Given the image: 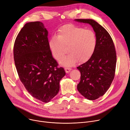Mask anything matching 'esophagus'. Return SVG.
I'll return each mask as SVG.
<instances>
[{
	"label": "esophagus",
	"mask_w": 130,
	"mask_h": 130,
	"mask_svg": "<svg viewBox=\"0 0 130 130\" xmlns=\"http://www.w3.org/2000/svg\"><path fill=\"white\" fill-rule=\"evenodd\" d=\"M71 70H72V69L70 68L65 67V72H66V73H70V72H71Z\"/></svg>",
	"instance_id": "obj_1"
}]
</instances>
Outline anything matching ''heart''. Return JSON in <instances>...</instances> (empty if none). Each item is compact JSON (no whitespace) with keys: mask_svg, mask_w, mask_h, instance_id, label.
Masks as SVG:
<instances>
[{"mask_svg":"<svg viewBox=\"0 0 130 130\" xmlns=\"http://www.w3.org/2000/svg\"><path fill=\"white\" fill-rule=\"evenodd\" d=\"M97 39L93 31L73 24H67L59 27L56 36L48 41V45L53 57L59 60L67 47V55L63 57L59 63L70 67L78 61L84 63L92 56L96 50Z\"/></svg>","mask_w":130,"mask_h":130,"instance_id":"b5f03b06","label":"heart"}]
</instances>
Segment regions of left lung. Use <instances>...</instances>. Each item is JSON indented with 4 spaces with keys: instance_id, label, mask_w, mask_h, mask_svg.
Listing matches in <instances>:
<instances>
[{
    "instance_id": "left-lung-1",
    "label": "left lung",
    "mask_w": 130,
    "mask_h": 130,
    "mask_svg": "<svg viewBox=\"0 0 130 130\" xmlns=\"http://www.w3.org/2000/svg\"><path fill=\"white\" fill-rule=\"evenodd\" d=\"M88 23L96 34L97 43L94 53L88 61L77 67L81 74L77 89L90 100L102 96L109 88L116 71L117 55L114 43L109 33L92 19H75Z\"/></svg>"
}]
</instances>
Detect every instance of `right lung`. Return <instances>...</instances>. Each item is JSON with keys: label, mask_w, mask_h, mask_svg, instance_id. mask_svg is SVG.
I'll use <instances>...</instances> for the list:
<instances>
[{"label": "right lung", "mask_w": 130, "mask_h": 130, "mask_svg": "<svg viewBox=\"0 0 130 130\" xmlns=\"http://www.w3.org/2000/svg\"><path fill=\"white\" fill-rule=\"evenodd\" d=\"M48 31L40 21L25 24L13 47L15 67L19 78L32 97L48 102L58 93L59 82L65 75L57 67L48 47Z\"/></svg>", "instance_id": "right-lung-1"}]
</instances>
